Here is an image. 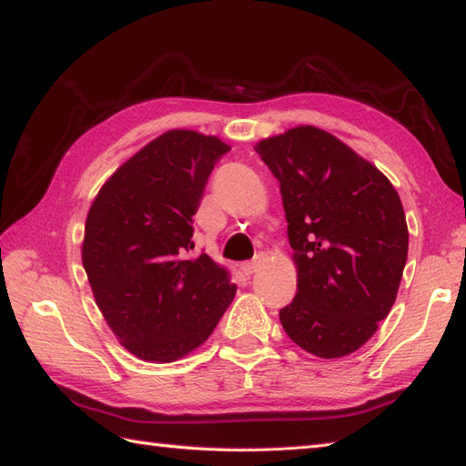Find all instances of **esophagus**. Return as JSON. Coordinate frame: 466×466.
I'll list each match as a JSON object with an SVG mask.
<instances>
[{"label":"esophagus","instance_id":"esophagus-1","mask_svg":"<svg viewBox=\"0 0 466 466\" xmlns=\"http://www.w3.org/2000/svg\"><path fill=\"white\" fill-rule=\"evenodd\" d=\"M260 264H262V256H256V258L250 260V262H242V264H240V270H242L246 276H252L254 272H258Z\"/></svg>","mask_w":466,"mask_h":466}]
</instances>
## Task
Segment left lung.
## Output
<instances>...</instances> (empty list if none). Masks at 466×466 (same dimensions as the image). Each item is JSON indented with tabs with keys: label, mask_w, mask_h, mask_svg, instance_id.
Returning <instances> with one entry per match:
<instances>
[{
	"label": "left lung",
	"mask_w": 466,
	"mask_h": 466,
	"mask_svg": "<svg viewBox=\"0 0 466 466\" xmlns=\"http://www.w3.org/2000/svg\"><path fill=\"white\" fill-rule=\"evenodd\" d=\"M254 150L280 182L299 272L294 300L280 310L282 329L319 359L359 350L389 316L407 264L399 192L320 127H290Z\"/></svg>",
	"instance_id": "1"
}]
</instances>
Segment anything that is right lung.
Returning a JSON list of instances; mask_svg holds the SVG:
<instances>
[{
	"mask_svg": "<svg viewBox=\"0 0 466 466\" xmlns=\"http://www.w3.org/2000/svg\"><path fill=\"white\" fill-rule=\"evenodd\" d=\"M220 137L170 130L100 187L86 218L82 262L97 309L140 360L174 362L208 340L236 284L208 254H192V216Z\"/></svg>",
	"mask_w": 466,
	"mask_h": 466,
	"instance_id": "right-lung-1",
	"label": "right lung"
}]
</instances>
